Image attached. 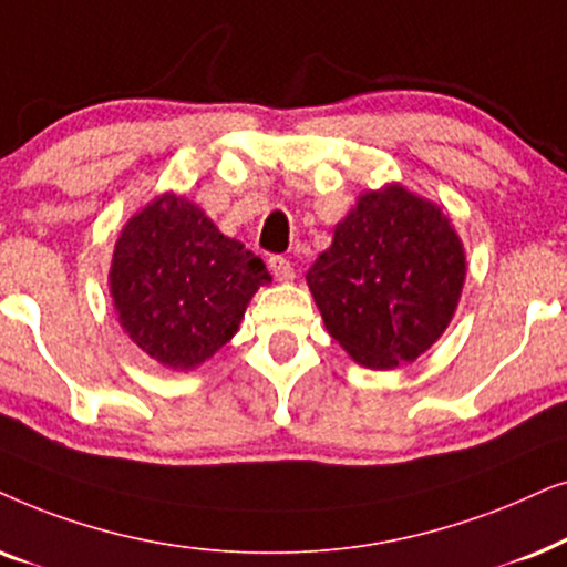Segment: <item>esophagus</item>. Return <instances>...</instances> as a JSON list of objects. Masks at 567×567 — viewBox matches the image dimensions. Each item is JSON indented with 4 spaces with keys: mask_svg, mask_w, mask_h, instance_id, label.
Masks as SVG:
<instances>
[{
    "mask_svg": "<svg viewBox=\"0 0 567 567\" xmlns=\"http://www.w3.org/2000/svg\"><path fill=\"white\" fill-rule=\"evenodd\" d=\"M267 264H269V271L277 279H292V277H296V269H292V264L285 259V256H279V254L269 256Z\"/></svg>",
    "mask_w": 567,
    "mask_h": 567,
    "instance_id": "34e87169",
    "label": "esophagus"
}]
</instances>
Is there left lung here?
Masks as SVG:
<instances>
[{"mask_svg":"<svg viewBox=\"0 0 567 567\" xmlns=\"http://www.w3.org/2000/svg\"><path fill=\"white\" fill-rule=\"evenodd\" d=\"M462 240L435 205L402 186L368 192L308 269L329 334L365 368L412 362L456 311Z\"/></svg>","mask_w":567,"mask_h":567,"instance_id":"8db88e82","label":"left lung"}]
</instances>
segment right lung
Segmentation results:
<instances>
[{
  "label": "right lung",
  "instance_id": "right-lung-1",
  "mask_svg": "<svg viewBox=\"0 0 567 567\" xmlns=\"http://www.w3.org/2000/svg\"><path fill=\"white\" fill-rule=\"evenodd\" d=\"M269 271L240 240L181 196L134 215L113 251L111 296L121 327L173 371H188L238 331Z\"/></svg>",
  "mask_w": 567,
  "mask_h": 567
}]
</instances>
